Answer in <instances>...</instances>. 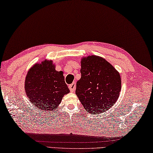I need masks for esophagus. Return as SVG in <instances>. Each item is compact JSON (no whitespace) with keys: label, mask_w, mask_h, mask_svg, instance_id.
Returning a JSON list of instances; mask_svg holds the SVG:
<instances>
[{"label":"esophagus","mask_w":153,"mask_h":153,"mask_svg":"<svg viewBox=\"0 0 153 153\" xmlns=\"http://www.w3.org/2000/svg\"><path fill=\"white\" fill-rule=\"evenodd\" d=\"M68 87L70 91L71 92H74L75 91V89H76V83H75V82H72V83Z\"/></svg>","instance_id":"34e87169"}]
</instances>
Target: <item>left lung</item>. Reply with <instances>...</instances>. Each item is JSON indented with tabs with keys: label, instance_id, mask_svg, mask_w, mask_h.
I'll list each match as a JSON object with an SVG mask.
<instances>
[{
	"label": "left lung",
	"instance_id": "1",
	"mask_svg": "<svg viewBox=\"0 0 153 153\" xmlns=\"http://www.w3.org/2000/svg\"><path fill=\"white\" fill-rule=\"evenodd\" d=\"M81 77L76 94L88 113L108 111L118 100L121 89L119 72L106 59L91 56L81 59Z\"/></svg>",
	"mask_w": 153,
	"mask_h": 153
}]
</instances>
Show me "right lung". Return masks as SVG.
<instances>
[{
  "instance_id": "obj_1",
  "label": "right lung",
  "mask_w": 153,
  "mask_h": 153,
  "mask_svg": "<svg viewBox=\"0 0 153 153\" xmlns=\"http://www.w3.org/2000/svg\"><path fill=\"white\" fill-rule=\"evenodd\" d=\"M25 89L34 106L45 112L57 109L62 97L70 92L63 72L56 71L53 61L47 59L29 70L25 80Z\"/></svg>"
}]
</instances>
